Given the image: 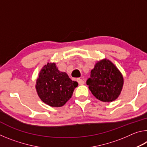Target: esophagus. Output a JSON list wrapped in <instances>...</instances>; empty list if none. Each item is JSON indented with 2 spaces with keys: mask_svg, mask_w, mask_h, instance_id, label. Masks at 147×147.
Segmentation results:
<instances>
[{
  "mask_svg": "<svg viewBox=\"0 0 147 147\" xmlns=\"http://www.w3.org/2000/svg\"><path fill=\"white\" fill-rule=\"evenodd\" d=\"M76 80H77V82H78V83L79 84V85H83V84H84V81L82 79L78 78H77Z\"/></svg>",
  "mask_w": 147,
  "mask_h": 147,
  "instance_id": "esophagus-1",
  "label": "esophagus"
}]
</instances>
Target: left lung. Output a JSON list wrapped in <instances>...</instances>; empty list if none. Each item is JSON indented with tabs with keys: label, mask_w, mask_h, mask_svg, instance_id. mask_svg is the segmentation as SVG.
Instances as JSON below:
<instances>
[{
	"label": "left lung",
	"mask_w": 147,
	"mask_h": 147,
	"mask_svg": "<svg viewBox=\"0 0 147 147\" xmlns=\"http://www.w3.org/2000/svg\"><path fill=\"white\" fill-rule=\"evenodd\" d=\"M86 83L96 98L102 102H112L121 93L123 78L110 61L103 59L96 63Z\"/></svg>",
	"instance_id": "obj_1"
}]
</instances>
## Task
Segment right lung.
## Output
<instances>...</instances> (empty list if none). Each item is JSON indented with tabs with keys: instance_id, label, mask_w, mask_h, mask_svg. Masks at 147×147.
<instances>
[{
	"instance_id": "right-lung-1",
	"label": "right lung",
	"mask_w": 147,
	"mask_h": 147,
	"mask_svg": "<svg viewBox=\"0 0 147 147\" xmlns=\"http://www.w3.org/2000/svg\"><path fill=\"white\" fill-rule=\"evenodd\" d=\"M78 85L67 74L59 71L55 63H48L39 73L36 88L43 102L52 107H60L71 98Z\"/></svg>"
}]
</instances>
